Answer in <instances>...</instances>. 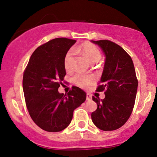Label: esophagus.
<instances>
[{"label":"esophagus","instance_id":"1","mask_svg":"<svg viewBox=\"0 0 157 157\" xmlns=\"http://www.w3.org/2000/svg\"><path fill=\"white\" fill-rule=\"evenodd\" d=\"M92 100V97H91V95H90L89 94H86V100H88V101H91Z\"/></svg>","mask_w":157,"mask_h":157}]
</instances>
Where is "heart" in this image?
Here are the masks:
<instances>
[{"label": "heart", "instance_id": "1", "mask_svg": "<svg viewBox=\"0 0 157 157\" xmlns=\"http://www.w3.org/2000/svg\"><path fill=\"white\" fill-rule=\"evenodd\" d=\"M79 50L80 51L84 56L86 57V59L88 60V62L91 64H94L95 63H98L101 59V53L99 50L97 48L96 46L88 42L82 44L79 47ZM73 59V51L69 50L66 53L63 61V64L66 70H69L71 68V63ZM94 78L90 75H76L74 78V81L75 84L78 85L79 86L84 88L89 85L91 84L94 82Z\"/></svg>", "mask_w": 157, "mask_h": 157}]
</instances>
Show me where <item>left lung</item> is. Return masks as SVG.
I'll return each instance as SVG.
<instances>
[{"mask_svg":"<svg viewBox=\"0 0 157 157\" xmlns=\"http://www.w3.org/2000/svg\"><path fill=\"white\" fill-rule=\"evenodd\" d=\"M105 56L98 91L106 89L105 98L93 97L97 109L91 113L93 123L103 131L120 128L128 120L134 106L138 80L131 57L123 48L108 40L91 41Z\"/></svg>","mask_w":157,"mask_h":157,"instance_id":"8db88e82","label":"left lung"}]
</instances>
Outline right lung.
<instances>
[{
  "label": "right lung",
  "mask_w": 157,
  "mask_h": 157,
  "mask_svg": "<svg viewBox=\"0 0 157 157\" xmlns=\"http://www.w3.org/2000/svg\"><path fill=\"white\" fill-rule=\"evenodd\" d=\"M76 41L56 38L34 50L23 74V89L33 121L46 132L62 131L71 123L73 111L86 100V93L73 86L67 95L58 88L66 75L63 61Z\"/></svg>",
  "instance_id": "add662e5"
}]
</instances>
